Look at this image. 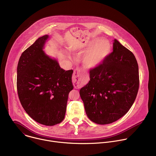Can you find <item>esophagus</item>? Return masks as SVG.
Here are the masks:
<instances>
[{
	"mask_svg": "<svg viewBox=\"0 0 156 156\" xmlns=\"http://www.w3.org/2000/svg\"><path fill=\"white\" fill-rule=\"evenodd\" d=\"M83 75L81 69L80 68H76V69L74 70L73 75L72 76L73 83L75 84H77L78 83L83 81Z\"/></svg>",
	"mask_w": 156,
	"mask_h": 156,
	"instance_id": "34e87169",
	"label": "esophagus"
}]
</instances>
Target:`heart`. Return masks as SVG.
<instances>
[{"label":"heart","instance_id":"1","mask_svg":"<svg viewBox=\"0 0 156 156\" xmlns=\"http://www.w3.org/2000/svg\"><path fill=\"white\" fill-rule=\"evenodd\" d=\"M88 49L83 60L86 67L91 69L99 65L107 57L111 50V44L107 39L95 38L89 42Z\"/></svg>","mask_w":156,"mask_h":156}]
</instances>
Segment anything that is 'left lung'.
Masks as SVG:
<instances>
[{
	"instance_id": "8db88e82",
	"label": "left lung",
	"mask_w": 156,
	"mask_h": 156,
	"mask_svg": "<svg viewBox=\"0 0 156 156\" xmlns=\"http://www.w3.org/2000/svg\"><path fill=\"white\" fill-rule=\"evenodd\" d=\"M113 52L90 71V80L80 91L87 117L100 125L125 115L134 103L140 79L136 59L117 40Z\"/></svg>"
}]
</instances>
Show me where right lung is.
I'll list each match as a JSON object with an SVG mask.
<instances>
[{"label":"right lung","instance_id":"obj_1","mask_svg":"<svg viewBox=\"0 0 156 156\" xmlns=\"http://www.w3.org/2000/svg\"><path fill=\"white\" fill-rule=\"evenodd\" d=\"M48 35L39 37L22 53L17 66L16 87L22 107L39 123L53 126L65 117L73 70L65 71L43 51Z\"/></svg>","mask_w":156,"mask_h":156}]
</instances>
